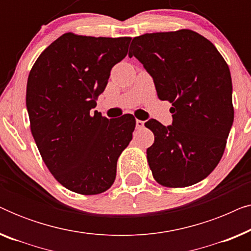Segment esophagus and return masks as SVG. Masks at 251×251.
I'll return each mask as SVG.
<instances>
[{
    "instance_id": "1",
    "label": "esophagus",
    "mask_w": 251,
    "mask_h": 251,
    "mask_svg": "<svg viewBox=\"0 0 251 251\" xmlns=\"http://www.w3.org/2000/svg\"><path fill=\"white\" fill-rule=\"evenodd\" d=\"M144 121H142V120H136V128L137 129H142L144 128Z\"/></svg>"
}]
</instances>
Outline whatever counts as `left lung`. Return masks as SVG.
I'll use <instances>...</instances> for the list:
<instances>
[{
  "label": "left lung",
  "instance_id": "8db88e82",
  "mask_svg": "<svg viewBox=\"0 0 251 251\" xmlns=\"http://www.w3.org/2000/svg\"><path fill=\"white\" fill-rule=\"evenodd\" d=\"M136 57L152 76L157 97L171 102L173 123L151 119L147 161L157 183L186 187L211 174L234 120L229 68L210 41L190 29L144 34L132 40Z\"/></svg>",
  "mask_w": 251,
  "mask_h": 251
}]
</instances>
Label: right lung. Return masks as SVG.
<instances>
[{"label": "right lung", "mask_w": 251, "mask_h": 251, "mask_svg": "<svg viewBox=\"0 0 251 251\" xmlns=\"http://www.w3.org/2000/svg\"><path fill=\"white\" fill-rule=\"evenodd\" d=\"M131 37L63 34L37 58L27 80L30 131L59 183L95 195L114 183L116 163L132 139L131 114L106 119L92 108L111 70L128 53Z\"/></svg>", "instance_id": "add662e5"}]
</instances>
